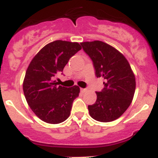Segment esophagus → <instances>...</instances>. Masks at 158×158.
Segmentation results:
<instances>
[{
	"label": "esophagus",
	"mask_w": 158,
	"mask_h": 158,
	"mask_svg": "<svg viewBox=\"0 0 158 158\" xmlns=\"http://www.w3.org/2000/svg\"><path fill=\"white\" fill-rule=\"evenodd\" d=\"M86 91H87V89H81V92L82 93H85Z\"/></svg>",
	"instance_id": "esophagus-1"
}]
</instances>
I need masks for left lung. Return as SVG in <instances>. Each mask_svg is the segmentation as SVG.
I'll return each mask as SVG.
<instances>
[{"mask_svg": "<svg viewBox=\"0 0 158 158\" xmlns=\"http://www.w3.org/2000/svg\"><path fill=\"white\" fill-rule=\"evenodd\" d=\"M93 61L95 74L104 79V87L96 92L95 104L89 105L95 120L111 122L123 114L131 105L135 92V77L126 58L116 49L101 41L81 43Z\"/></svg>", "mask_w": 158, "mask_h": 158, "instance_id": "8db88e82", "label": "left lung"}]
</instances>
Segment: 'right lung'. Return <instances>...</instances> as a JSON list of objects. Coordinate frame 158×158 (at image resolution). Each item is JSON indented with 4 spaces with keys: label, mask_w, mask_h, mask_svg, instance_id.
Listing matches in <instances>:
<instances>
[{
    "label": "right lung",
    "mask_w": 158,
    "mask_h": 158,
    "mask_svg": "<svg viewBox=\"0 0 158 158\" xmlns=\"http://www.w3.org/2000/svg\"><path fill=\"white\" fill-rule=\"evenodd\" d=\"M77 43L56 40L46 45L29 64L23 84L31 109L47 123H62L70 115L80 88L58 85L54 78L62 73L69 58L80 51Z\"/></svg>",
    "instance_id": "obj_1"
}]
</instances>
